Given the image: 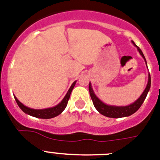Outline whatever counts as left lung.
I'll return each instance as SVG.
<instances>
[{
	"instance_id": "obj_1",
	"label": "left lung",
	"mask_w": 160,
	"mask_h": 160,
	"mask_svg": "<svg viewBox=\"0 0 160 160\" xmlns=\"http://www.w3.org/2000/svg\"><path fill=\"white\" fill-rule=\"evenodd\" d=\"M132 44L136 46L137 48L138 51L140 53V55L143 57V58L144 59L145 62L147 61L146 59H145L144 56H143V52L141 51L140 48L136 46V44L134 43V41H132ZM151 88V76L150 73L148 74V84H147V87L145 88V90L143 91V92L142 93L140 96L139 97L138 100H136V101L132 103V104L128 105V106H112V105H108L106 103H103L101 100L97 97V96L95 95L94 92H93V89L92 88V84L91 83H89V92H90V96L92 100L93 104H94L95 108H96V110L100 112V114L103 115V116H107V117L110 118H122V117H126V116H129L131 115L134 114L139 108L141 107V105L143 104V101L146 99V96L148 95V92L150 90Z\"/></svg>"
}]
</instances>
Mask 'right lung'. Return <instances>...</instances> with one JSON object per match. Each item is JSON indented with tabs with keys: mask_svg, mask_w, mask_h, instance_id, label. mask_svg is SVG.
I'll use <instances>...</instances> for the list:
<instances>
[{
	"mask_svg": "<svg viewBox=\"0 0 160 160\" xmlns=\"http://www.w3.org/2000/svg\"><path fill=\"white\" fill-rule=\"evenodd\" d=\"M76 83H77V81L73 82L72 84L71 87H70L69 90L68 91L66 96H64V98L62 100V101L60 102V103H58V104H57V106H55V107L50 108H45V109L30 108L26 107V106H24L23 103H21L19 100H17L16 96H14V98H15L16 102H17V103L18 104L20 108H21L24 113H26V114L29 115V116H34V117L40 118V119H51V118L56 117V116H57L58 115H60V113H61L64 109H65L66 106H67L68 104V100H69L72 91Z\"/></svg>",
	"mask_w": 160,
	"mask_h": 160,
	"instance_id": "right-lung-1",
	"label": "right lung"
}]
</instances>
